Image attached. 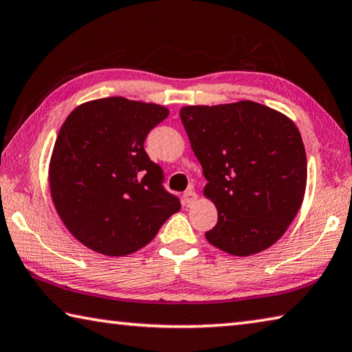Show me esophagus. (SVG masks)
I'll return each instance as SVG.
<instances>
[{
    "mask_svg": "<svg viewBox=\"0 0 352 352\" xmlns=\"http://www.w3.org/2000/svg\"><path fill=\"white\" fill-rule=\"evenodd\" d=\"M197 201V194H195V190L192 189V188H189L186 192L183 194V204L186 208H190L192 206V204Z\"/></svg>",
    "mask_w": 352,
    "mask_h": 352,
    "instance_id": "obj_1",
    "label": "esophagus"
}]
</instances>
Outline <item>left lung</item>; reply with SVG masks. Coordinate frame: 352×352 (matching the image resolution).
I'll return each instance as SVG.
<instances>
[{
    "mask_svg": "<svg viewBox=\"0 0 352 352\" xmlns=\"http://www.w3.org/2000/svg\"><path fill=\"white\" fill-rule=\"evenodd\" d=\"M180 118L208 180L203 195L219 212L206 240L237 257L271 248L305 197L306 152L297 126L249 100L184 106Z\"/></svg>",
    "mask_w": 352,
    "mask_h": 352,
    "instance_id": "left-lung-1",
    "label": "left lung"
}]
</instances>
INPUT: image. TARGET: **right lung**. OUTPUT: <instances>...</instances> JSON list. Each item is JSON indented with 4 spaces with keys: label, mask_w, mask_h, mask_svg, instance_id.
<instances>
[{
    "label": "right lung",
    "mask_w": 352,
    "mask_h": 352,
    "mask_svg": "<svg viewBox=\"0 0 352 352\" xmlns=\"http://www.w3.org/2000/svg\"><path fill=\"white\" fill-rule=\"evenodd\" d=\"M169 109L107 97L69 113L49 163V188L67 231L92 251L123 257L155 237L182 204L163 188L144 140Z\"/></svg>",
    "instance_id": "right-lung-1"
}]
</instances>
